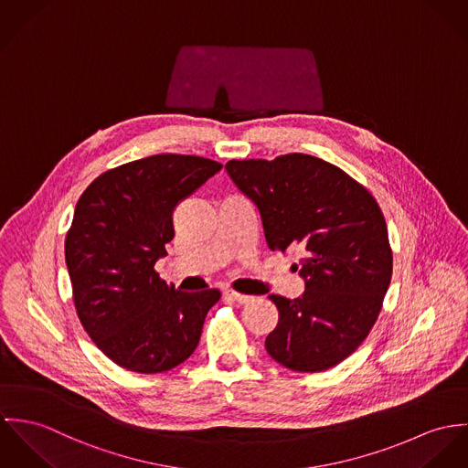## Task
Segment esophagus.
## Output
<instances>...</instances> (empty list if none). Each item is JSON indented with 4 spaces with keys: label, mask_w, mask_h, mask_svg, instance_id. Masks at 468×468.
Here are the masks:
<instances>
[{
    "label": "esophagus",
    "mask_w": 468,
    "mask_h": 468,
    "mask_svg": "<svg viewBox=\"0 0 468 468\" xmlns=\"http://www.w3.org/2000/svg\"><path fill=\"white\" fill-rule=\"evenodd\" d=\"M226 296H228L229 300H233V302L240 303V305H244V303H250V302L253 300L251 296H248V294H240V292H235V291H229Z\"/></svg>",
    "instance_id": "1"
}]
</instances>
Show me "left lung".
Listing matches in <instances>:
<instances>
[{"label":"left lung","instance_id":"1","mask_svg":"<svg viewBox=\"0 0 468 468\" xmlns=\"http://www.w3.org/2000/svg\"><path fill=\"white\" fill-rule=\"evenodd\" d=\"M226 170L259 207L269 250L302 255L303 296H269L278 324L267 354L300 373L337 366L363 345L391 282L382 209L359 181L309 154L231 159Z\"/></svg>","mask_w":468,"mask_h":468}]
</instances>
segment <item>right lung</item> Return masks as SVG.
Listing matches in <instances>:
<instances>
[{"instance_id":"add662e5","label":"right lung","mask_w":468,"mask_h":468,"mask_svg":"<svg viewBox=\"0 0 468 468\" xmlns=\"http://www.w3.org/2000/svg\"><path fill=\"white\" fill-rule=\"evenodd\" d=\"M222 168L156 154L101 174L80 196L64 253L77 315L101 352L136 373H163L199 345L218 289L176 291L154 263L174 239V208Z\"/></svg>"}]
</instances>
